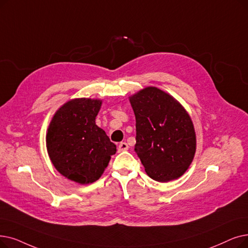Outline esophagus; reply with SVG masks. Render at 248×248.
<instances>
[{
	"label": "esophagus",
	"mask_w": 248,
	"mask_h": 248,
	"mask_svg": "<svg viewBox=\"0 0 248 248\" xmlns=\"http://www.w3.org/2000/svg\"><path fill=\"white\" fill-rule=\"evenodd\" d=\"M118 152H124V151L128 150V145L124 142H122L120 145H118Z\"/></svg>",
	"instance_id": "esophagus-1"
}]
</instances>
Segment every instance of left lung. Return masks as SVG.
Instances as JSON below:
<instances>
[{
	"mask_svg": "<svg viewBox=\"0 0 248 248\" xmlns=\"http://www.w3.org/2000/svg\"><path fill=\"white\" fill-rule=\"evenodd\" d=\"M128 98L136 116L135 151L146 173L159 182L184 175L197 150L188 112L173 96L153 86Z\"/></svg>",
	"mask_w": 248,
	"mask_h": 248,
	"instance_id": "1",
	"label": "left lung"
}]
</instances>
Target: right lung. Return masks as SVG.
<instances>
[{"label": "right lung", "mask_w": 248, "mask_h": 248, "mask_svg": "<svg viewBox=\"0 0 248 248\" xmlns=\"http://www.w3.org/2000/svg\"><path fill=\"white\" fill-rule=\"evenodd\" d=\"M101 99L74 98L53 114L46 132L52 165L66 178L89 185L103 174L116 152L106 133L95 123Z\"/></svg>", "instance_id": "1"}]
</instances>
